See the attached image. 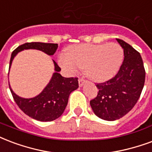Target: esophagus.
Instances as JSON below:
<instances>
[{"instance_id":"esophagus-1","label":"esophagus","mask_w":152,"mask_h":152,"mask_svg":"<svg viewBox=\"0 0 152 152\" xmlns=\"http://www.w3.org/2000/svg\"><path fill=\"white\" fill-rule=\"evenodd\" d=\"M78 82H79V85L80 86V87H81L82 85H84L85 82H86V80L84 79H82V78H80V79L78 80Z\"/></svg>"}]
</instances>
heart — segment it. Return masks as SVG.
<instances>
[{
  "label": "heart",
  "instance_id": "obj_1",
  "mask_svg": "<svg viewBox=\"0 0 152 152\" xmlns=\"http://www.w3.org/2000/svg\"><path fill=\"white\" fill-rule=\"evenodd\" d=\"M124 57L122 48L116 42L80 43L59 56V64L70 74L85 68V75L96 82L106 81L116 75Z\"/></svg>",
  "mask_w": 152,
  "mask_h": 152
}]
</instances>
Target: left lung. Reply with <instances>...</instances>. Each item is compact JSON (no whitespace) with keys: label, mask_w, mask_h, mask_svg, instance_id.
Listing matches in <instances>:
<instances>
[{"label":"left lung","mask_w":152,"mask_h":152,"mask_svg":"<svg viewBox=\"0 0 152 152\" xmlns=\"http://www.w3.org/2000/svg\"><path fill=\"white\" fill-rule=\"evenodd\" d=\"M124 50V60L116 76L96 85L99 92L90 101L100 118L114 121L130 112L139 99L145 82V69L139 52L122 39H116Z\"/></svg>","instance_id":"1"}]
</instances>
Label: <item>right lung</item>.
Masks as SVG:
<instances>
[{
    "label": "right lung",
    "mask_w": 152,
    "mask_h": 152,
    "mask_svg": "<svg viewBox=\"0 0 152 152\" xmlns=\"http://www.w3.org/2000/svg\"><path fill=\"white\" fill-rule=\"evenodd\" d=\"M58 48L57 43L26 42L19 46L11 55L10 68L13 58L20 51L28 49H35L43 51L48 56H53ZM55 71L48 85L41 93L32 98H23L14 93L10 85V89L18 107L30 118L41 121L50 122L61 116L67 106L68 97L72 91L79 87L78 78H66L59 73L61 68L54 61Z\"/></svg>",
    "instance_id": "obj_1"
}]
</instances>
